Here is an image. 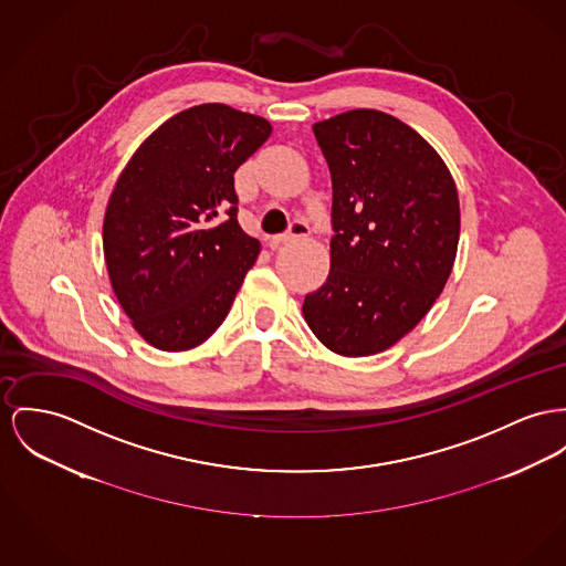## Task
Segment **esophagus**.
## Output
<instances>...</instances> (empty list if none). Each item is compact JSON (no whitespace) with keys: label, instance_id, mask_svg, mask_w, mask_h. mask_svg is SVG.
Masks as SVG:
<instances>
[{"label":"esophagus","instance_id":"1","mask_svg":"<svg viewBox=\"0 0 566 566\" xmlns=\"http://www.w3.org/2000/svg\"><path fill=\"white\" fill-rule=\"evenodd\" d=\"M306 233H308V227H306V223L296 221V223H292V226H290V231H285V233H281V235H272L268 244H270V249H276L279 244L290 242V240H294V238H304Z\"/></svg>","mask_w":566,"mask_h":566}]
</instances>
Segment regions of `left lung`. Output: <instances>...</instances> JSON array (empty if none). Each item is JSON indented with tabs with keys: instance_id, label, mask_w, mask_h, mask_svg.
Instances as JSON below:
<instances>
[{
	"instance_id": "left-lung-1",
	"label": "left lung",
	"mask_w": 566,
	"mask_h": 566,
	"mask_svg": "<svg viewBox=\"0 0 566 566\" xmlns=\"http://www.w3.org/2000/svg\"><path fill=\"white\" fill-rule=\"evenodd\" d=\"M331 169V272L302 315L331 352L374 356L403 339L442 294L459 244L451 171L412 126L377 109L313 124Z\"/></svg>"
}]
</instances>
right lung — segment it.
Wrapping results in <instances>:
<instances>
[{
	"instance_id": "add662e5",
	"label": "right lung",
	"mask_w": 566,
	"mask_h": 566,
	"mask_svg": "<svg viewBox=\"0 0 566 566\" xmlns=\"http://www.w3.org/2000/svg\"><path fill=\"white\" fill-rule=\"evenodd\" d=\"M272 126L221 103L163 122L115 182L103 251L115 298L151 347L187 352L223 324L260 240L235 219V169Z\"/></svg>"
}]
</instances>
